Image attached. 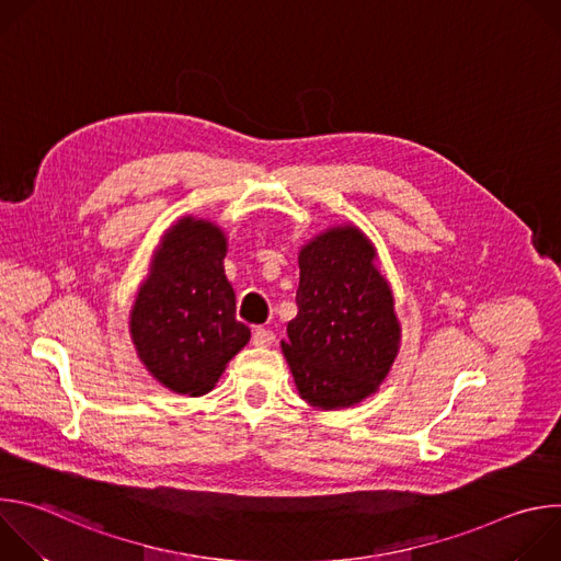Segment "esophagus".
Returning <instances> with one entry per match:
<instances>
[{"mask_svg": "<svg viewBox=\"0 0 561 561\" xmlns=\"http://www.w3.org/2000/svg\"><path fill=\"white\" fill-rule=\"evenodd\" d=\"M275 342V333L268 329H255L253 331V344L255 346H271Z\"/></svg>", "mask_w": 561, "mask_h": 561, "instance_id": "obj_1", "label": "esophagus"}]
</instances>
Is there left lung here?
I'll return each mask as SVG.
<instances>
[{"label":"left lung","instance_id":"1","mask_svg":"<svg viewBox=\"0 0 561 561\" xmlns=\"http://www.w3.org/2000/svg\"><path fill=\"white\" fill-rule=\"evenodd\" d=\"M297 317L282 353L299 397L340 411L364 402L388 377L402 344L377 249L353 224L331 226L299 249Z\"/></svg>","mask_w":561,"mask_h":561}]
</instances>
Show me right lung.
Wrapping results in <instances>:
<instances>
[{"instance_id": "1", "label": "right lung", "mask_w": 561, "mask_h": 561, "mask_svg": "<svg viewBox=\"0 0 561 561\" xmlns=\"http://www.w3.org/2000/svg\"><path fill=\"white\" fill-rule=\"evenodd\" d=\"M226 232L186 215L164 230L139 284L128 331L139 362L154 381L178 394H206L251 331L234 319L226 279Z\"/></svg>"}]
</instances>
